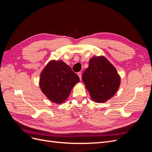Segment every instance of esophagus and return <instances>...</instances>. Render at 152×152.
Here are the masks:
<instances>
[{"label":"esophagus","mask_w":152,"mask_h":152,"mask_svg":"<svg viewBox=\"0 0 152 152\" xmlns=\"http://www.w3.org/2000/svg\"><path fill=\"white\" fill-rule=\"evenodd\" d=\"M77 75H78V76L79 77V78H80V79L81 80L82 79V75H81V72H79L77 73Z\"/></svg>","instance_id":"esophagus-1"}]
</instances>
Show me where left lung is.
<instances>
[{
	"label": "left lung",
	"instance_id": "left-lung-1",
	"mask_svg": "<svg viewBox=\"0 0 152 152\" xmlns=\"http://www.w3.org/2000/svg\"><path fill=\"white\" fill-rule=\"evenodd\" d=\"M82 80L91 98L99 103L111 99L121 84V77L115 67L103 56L90 59L89 67L82 75Z\"/></svg>",
	"mask_w": 152,
	"mask_h": 152
}]
</instances>
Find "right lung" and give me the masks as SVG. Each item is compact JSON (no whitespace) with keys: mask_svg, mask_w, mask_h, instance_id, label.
Masks as SVG:
<instances>
[{"mask_svg":"<svg viewBox=\"0 0 152 152\" xmlns=\"http://www.w3.org/2000/svg\"><path fill=\"white\" fill-rule=\"evenodd\" d=\"M79 81V77L65 62L53 59L40 73L39 86L50 102L61 104L65 102Z\"/></svg>","mask_w":152,"mask_h":152,"instance_id":"obj_1","label":"right lung"}]
</instances>
